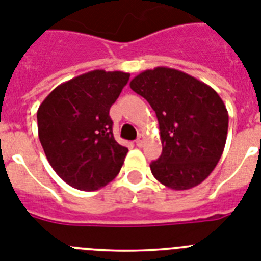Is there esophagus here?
<instances>
[{
    "label": "esophagus",
    "mask_w": 261,
    "mask_h": 261,
    "mask_svg": "<svg viewBox=\"0 0 261 261\" xmlns=\"http://www.w3.org/2000/svg\"><path fill=\"white\" fill-rule=\"evenodd\" d=\"M143 143H144V135L139 134L137 138V141H135V144H137L138 147H142V146H143Z\"/></svg>",
    "instance_id": "obj_1"
}]
</instances>
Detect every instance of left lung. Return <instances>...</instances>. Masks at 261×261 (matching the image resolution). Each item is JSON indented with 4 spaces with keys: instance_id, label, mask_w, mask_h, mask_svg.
<instances>
[{
    "instance_id": "1",
    "label": "left lung",
    "mask_w": 261,
    "mask_h": 261,
    "mask_svg": "<svg viewBox=\"0 0 261 261\" xmlns=\"http://www.w3.org/2000/svg\"><path fill=\"white\" fill-rule=\"evenodd\" d=\"M155 111L162 155L151 172L166 187L181 191L200 185L222 156L228 111L211 86L171 67L144 70L130 82Z\"/></svg>"
}]
</instances>
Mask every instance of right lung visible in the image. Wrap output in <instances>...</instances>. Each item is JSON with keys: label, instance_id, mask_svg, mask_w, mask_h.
Returning a JSON list of instances; mask_svg holds the SVG:
<instances>
[{"label": "right lung", "instance_id": "obj_1", "mask_svg": "<svg viewBox=\"0 0 261 261\" xmlns=\"http://www.w3.org/2000/svg\"><path fill=\"white\" fill-rule=\"evenodd\" d=\"M130 74L93 70L61 83L37 111L38 137L53 170L76 190L95 191L119 174L127 147L109 111Z\"/></svg>", "mask_w": 261, "mask_h": 261}]
</instances>
